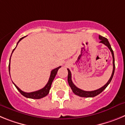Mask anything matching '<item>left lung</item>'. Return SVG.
Masks as SVG:
<instances>
[{"instance_id": "1", "label": "left lung", "mask_w": 125, "mask_h": 125, "mask_svg": "<svg viewBox=\"0 0 125 125\" xmlns=\"http://www.w3.org/2000/svg\"><path fill=\"white\" fill-rule=\"evenodd\" d=\"M99 39H100V43H103L107 47L109 48V49L110 50L111 52V54H112L113 57V72L111 74V76L110 77V79L108 81L107 83L105 85H104L103 86L100 88V89H96V90H94V91H84L82 89H79L78 87H76L74 83H73L72 79H71V73L70 70L69 69H68V83H69V86L71 87V89H72L73 92L76 94V95L79 96L81 97H84V98H91V97H94L98 95L99 94L101 93L104 89H105L107 86H108V84L110 83V82L111 81V79H112L113 77V75H114L115 73V57H114V53H113V51L112 48L111 47V45H110V42L108 41V40L105 37H103L101 36H99Z\"/></svg>"}]
</instances>
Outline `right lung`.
<instances>
[{
	"instance_id": "add662e5",
	"label": "right lung",
	"mask_w": 125,
	"mask_h": 125,
	"mask_svg": "<svg viewBox=\"0 0 125 125\" xmlns=\"http://www.w3.org/2000/svg\"><path fill=\"white\" fill-rule=\"evenodd\" d=\"M25 37H22V38L20 39L19 41H18V42L17 43V44H18V43L19 42L21 41L23 38H24ZM17 46H16V47H17ZM15 49H14V50L12 51V52H14V51L15 50ZM12 54H11V56H12ZM11 56H10V57H11ZM61 67V66H59L58 68H55V69H54L53 70L51 71V72L50 77H49V81H48L47 83L46 84V85L44 87V88H42V89H39V90H38V91H34V92H31V93L24 92V91H22L21 89H19V88L18 87H17V86H16V85L14 83H14V84L15 85V88L18 89V91H19V92L21 93V94H22L24 96L26 97V98H31V99H41V98L45 97L46 96H47V94H49V90H50L51 87L52 83L53 80H54V78H55V76H56V74H57V71H58V69H59ZM9 73H10V63H9Z\"/></svg>"
}]
</instances>
